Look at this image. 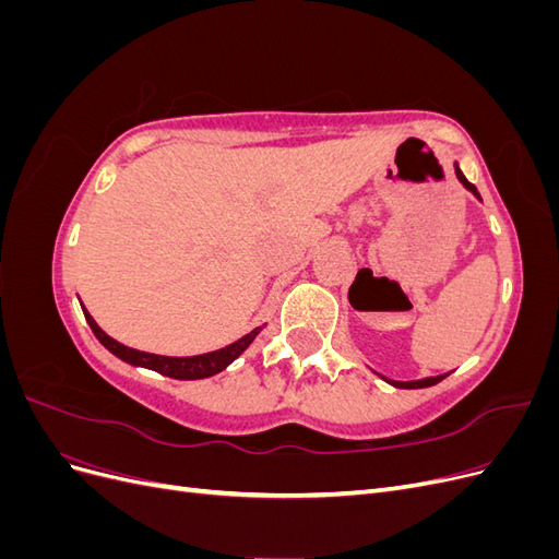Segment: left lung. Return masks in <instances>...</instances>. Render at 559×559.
Returning a JSON list of instances; mask_svg holds the SVG:
<instances>
[{
    "mask_svg": "<svg viewBox=\"0 0 559 559\" xmlns=\"http://www.w3.org/2000/svg\"><path fill=\"white\" fill-rule=\"evenodd\" d=\"M454 173H456V179H460V181L466 186V189L480 200V193L476 191V186H473V183L462 175L460 165H454ZM443 378H448V376H436V378H425V380H411V382H396V380H386V378L382 376V380H386L389 384H394V386H399V389H421V386H431V384H438V382H441Z\"/></svg>",
    "mask_w": 559,
    "mask_h": 559,
    "instance_id": "8db88e82",
    "label": "left lung"
}]
</instances>
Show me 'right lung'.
<instances>
[{
	"label": "right lung",
	"instance_id": "add662e5",
	"mask_svg": "<svg viewBox=\"0 0 559 559\" xmlns=\"http://www.w3.org/2000/svg\"><path fill=\"white\" fill-rule=\"evenodd\" d=\"M83 314H86V321L91 324L97 341L103 343L111 354H116L118 359H123L126 364H132V366L151 368V370H156V373L175 378V380H202V378L222 373L226 366H230L235 359L240 357V354L251 345L253 337H257L263 329V326H257L251 333L242 335L240 341H235L233 345H228L224 349H216V352L198 354V357H160V354H148V352H140V349L121 345L95 324V319L88 314L86 308H83Z\"/></svg>",
	"mask_w": 559,
	"mask_h": 559
}]
</instances>
